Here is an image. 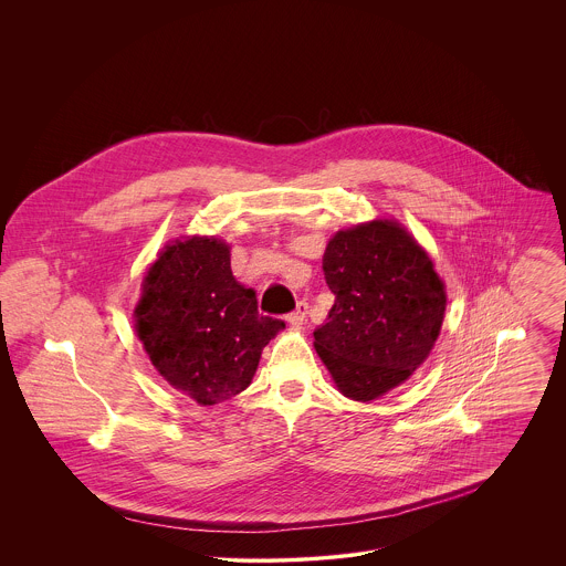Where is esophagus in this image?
<instances>
[{"label":"esophagus","mask_w":566,"mask_h":566,"mask_svg":"<svg viewBox=\"0 0 566 566\" xmlns=\"http://www.w3.org/2000/svg\"><path fill=\"white\" fill-rule=\"evenodd\" d=\"M307 310H310V307H307V303H298V305H296V310L287 316V323L298 328L301 324L305 323V318H307Z\"/></svg>","instance_id":"obj_1"}]
</instances>
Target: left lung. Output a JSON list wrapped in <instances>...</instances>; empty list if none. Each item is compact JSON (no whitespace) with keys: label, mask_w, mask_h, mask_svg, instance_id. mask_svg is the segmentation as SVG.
Returning <instances> with one entry per match:
<instances>
[{"label":"left lung","mask_w":566,"mask_h":566,"mask_svg":"<svg viewBox=\"0 0 566 566\" xmlns=\"http://www.w3.org/2000/svg\"><path fill=\"white\" fill-rule=\"evenodd\" d=\"M323 270L335 303L314 331L316 353L344 397L375 401L431 353L444 321V285L395 220L337 231Z\"/></svg>","instance_id":"8db88e82"}]
</instances>
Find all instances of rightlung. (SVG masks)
I'll use <instances>...</instances> for the list:
<instances>
[{
    "label": "right lung",
    "mask_w": 566,
    "mask_h": 566,
    "mask_svg": "<svg viewBox=\"0 0 566 566\" xmlns=\"http://www.w3.org/2000/svg\"><path fill=\"white\" fill-rule=\"evenodd\" d=\"M135 318L163 379L200 405L245 390L263 346L285 328L259 316L254 290L231 272V248L198 235L163 248L144 279Z\"/></svg>",
    "instance_id": "1"
}]
</instances>
